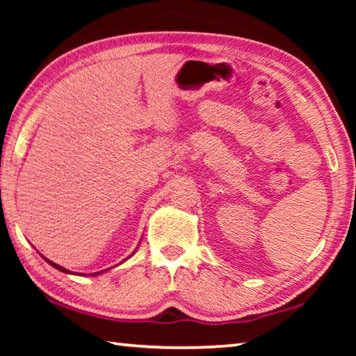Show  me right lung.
<instances>
[{"label":"right lung","instance_id":"add662e5","mask_svg":"<svg viewBox=\"0 0 356 356\" xmlns=\"http://www.w3.org/2000/svg\"><path fill=\"white\" fill-rule=\"evenodd\" d=\"M135 254V251L134 252H131V254L129 256V257H131V256H134ZM42 257H44V256H42ZM127 257V259H129ZM45 259V261L48 262V264H50L51 265V267H55L56 270H59V272H63V273H69V275H80V276H83L81 273H74V272H70V270H67V268H64V267H61V265H58V264H55V262H51V261H48V259L47 257H44ZM127 259H125V261H127ZM124 262V261H122ZM122 262H120V264H122ZM108 270H110V268H108ZM106 272V270H102V272H97V273H91V276H97V275H102V273H105Z\"/></svg>","mask_w":356,"mask_h":356}]
</instances>
